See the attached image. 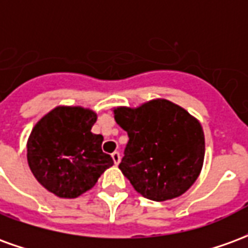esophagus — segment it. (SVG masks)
<instances>
[{
  "label": "esophagus",
  "instance_id": "obj_1",
  "mask_svg": "<svg viewBox=\"0 0 248 248\" xmlns=\"http://www.w3.org/2000/svg\"><path fill=\"white\" fill-rule=\"evenodd\" d=\"M111 158H113V161L115 165H118L119 162H121V154H119L118 151H114L113 154H111Z\"/></svg>",
  "mask_w": 248,
  "mask_h": 248
}]
</instances>
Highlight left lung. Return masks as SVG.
<instances>
[{"label": "left lung", "mask_w": 248, "mask_h": 248, "mask_svg": "<svg viewBox=\"0 0 248 248\" xmlns=\"http://www.w3.org/2000/svg\"><path fill=\"white\" fill-rule=\"evenodd\" d=\"M129 142L119 169L137 191L163 202L186 192L201 174L204 134L199 121L167 99L114 108Z\"/></svg>", "instance_id": "8db88e82"}]
</instances>
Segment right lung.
Returning <instances> with one entry per match:
<instances>
[{
    "label": "right lung",
    "instance_id": "right-lung-1",
    "mask_svg": "<svg viewBox=\"0 0 248 248\" xmlns=\"http://www.w3.org/2000/svg\"><path fill=\"white\" fill-rule=\"evenodd\" d=\"M97 114L81 106H58L35 124L28 140V163L35 179L60 198L90 190L113 158L93 134Z\"/></svg>",
    "mask_w": 248,
    "mask_h": 248
}]
</instances>
